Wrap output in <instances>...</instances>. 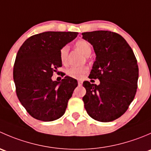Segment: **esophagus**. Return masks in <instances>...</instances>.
I'll return each instance as SVG.
<instances>
[{
	"instance_id": "esophagus-1",
	"label": "esophagus",
	"mask_w": 151,
	"mask_h": 151,
	"mask_svg": "<svg viewBox=\"0 0 151 151\" xmlns=\"http://www.w3.org/2000/svg\"><path fill=\"white\" fill-rule=\"evenodd\" d=\"M82 85H83V82L80 81V80H78V85H79V86H81Z\"/></svg>"
}]
</instances>
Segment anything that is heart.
I'll return each instance as SVG.
<instances>
[{
	"mask_svg": "<svg viewBox=\"0 0 151 151\" xmlns=\"http://www.w3.org/2000/svg\"><path fill=\"white\" fill-rule=\"evenodd\" d=\"M75 47L79 50H80L85 56H89L92 51V48L89 42L83 39L77 41L75 43ZM68 51H69V47L67 45L63 46L60 50V59L63 65H66L68 63ZM88 70H89V68L86 65L81 66H72L66 70V74L71 78L82 79L88 72Z\"/></svg>",
	"mask_w": 151,
	"mask_h": 151,
	"instance_id": "obj_1",
	"label": "heart"
}]
</instances>
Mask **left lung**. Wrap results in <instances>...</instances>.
<instances>
[{"label":"left lung","instance_id":"8db88e82","mask_svg":"<svg viewBox=\"0 0 151 151\" xmlns=\"http://www.w3.org/2000/svg\"><path fill=\"white\" fill-rule=\"evenodd\" d=\"M82 35L96 55L89 78L100 81L99 85L83 83L85 108L96 121H115L126 112L134 99L139 77L136 57L126 41L115 32L96 30Z\"/></svg>","mask_w":151,"mask_h":151}]
</instances>
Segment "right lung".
<instances>
[{"label": "right lung", "mask_w": 151, "mask_h": 151, "mask_svg": "<svg viewBox=\"0 0 151 151\" xmlns=\"http://www.w3.org/2000/svg\"><path fill=\"white\" fill-rule=\"evenodd\" d=\"M78 35L77 32L47 31L29 37L20 47L14 65L16 93L29 115L42 121L63 116L77 81L69 77L52 81L62 66L60 50Z\"/></svg>", "instance_id": "1"}]
</instances>
